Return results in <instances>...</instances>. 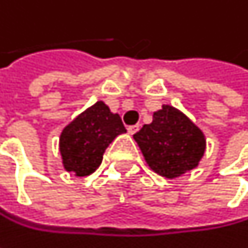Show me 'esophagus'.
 Masks as SVG:
<instances>
[{"instance_id": "34e87169", "label": "esophagus", "mask_w": 248, "mask_h": 248, "mask_svg": "<svg viewBox=\"0 0 248 248\" xmlns=\"http://www.w3.org/2000/svg\"><path fill=\"white\" fill-rule=\"evenodd\" d=\"M138 130H139V124H132V126H127V132H129L130 135L136 133Z\"/></svg>"}]
</instances>
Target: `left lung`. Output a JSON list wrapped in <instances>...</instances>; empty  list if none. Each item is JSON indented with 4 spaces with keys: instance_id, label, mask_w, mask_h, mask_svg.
Instances as JSON below:
<instances>
[{
    "instance_id": "left-lung-1",
    "label": "left lung",
    "mask_w": 248,
    "mask_h": 248,
    "mask_svg": "<svg viewBox=\"0 0 248 248\" xmlns=\"http://www.w3.org/2000/svg\"><path fill=\"white\" fill-rule=\"evenodd\" d=\"M133 139L149 168L170 179L197 168L207 145L202 130L170 105L155 112L152 124H143Z\"/></svg>"
}]
</instances>
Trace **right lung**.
Here are the masks:
<instances>
[{"label": "right lung", "mask_w": 248, "mask_h": 248, "mask_svg": "<svg viewBox=\"0 0 248 248\" xmlns=\"http://www.w3.org/2000/svg\"><path fill=\"white\" fill-rule=\"evenodd\" d=\"M124 132L121 116L112 113L105 102H96L75 118L60 135L59 148L64 170L76 176L93 173L102 164L106 148Z\"/></svg>", "instance_id": "right-lung-1"}]
</instances>
